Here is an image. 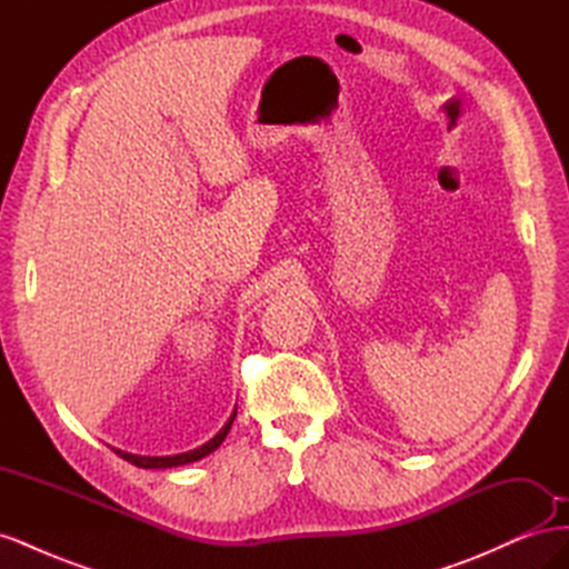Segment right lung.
Masks as SVG:
<instances>
[{
  "label": "right lung",
  "mask_w": 569,
  "mask_h": 569,
  "mask_svg": "<svg viewBox=\"0 0 569 569\" xmlns=\"http://www.w3.org/2000/svg\"><path fill=\"white\" fill-rule=\"evenodd\" d=\"M234 416H237V410L232 412L230 416V420L226 422V427L220 429V432L211 439V441H206L203 446H199V449H194V451H187V453H178V456H132V453H126V451H116L120 458L123 460H128V462H132V465H137V468H144V470H161V468H176V465H184V462H194V460H199V458H203V456H209L211 451H216L218 446L222 443V439L228 437V432H230V427H232V420H234Z\"/></svg>",
  "instance_id": "add662e5"
}]
</instances>
